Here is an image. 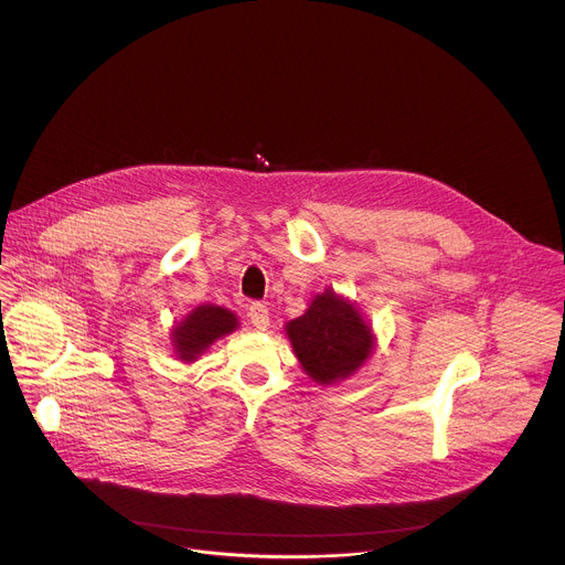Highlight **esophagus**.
<instances>
[{"label": "esophagus", "mask_w": 565, "mask_h": 565, "mask_svg": "<svg viewBox=\"0 0 565 565\" xmlns=\"http://www.w3.org/2000/svg\"><path fill=\"white\" fill-rule=\"evenodd\" d=\"M248 317H250V324L259 331H266L270 327V315H268V308L262 303V301H253L248 306Z\"/></svg>", "instance_id": "34e87169"}]
</instances>
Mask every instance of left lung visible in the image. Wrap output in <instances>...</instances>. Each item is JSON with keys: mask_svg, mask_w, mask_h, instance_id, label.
Segmentation results:
<instances>
[{"mask_svg": "<svg viewBox=\"0 0 565 565\" xmlns=\"http://www.w3.org/2000/svg\"><path fill=\"white\" fill-rule=\"evenodd\" d=\"M292 351L317 384H333L353 375L373 353V331L349 299L331 288L312 299L308 310L288 321Z\"/></svg>", "mask_w": 565, "mask_h": 565, "instance_id": "obj_1", "label": "left lung"}]
</instances>
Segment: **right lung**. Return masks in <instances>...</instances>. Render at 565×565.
I'll list each match as a JSON object with an SVG mask.
<instances>
[{
	"instance_id": "add662e5",
	"label": "right lung",
	"mask_w": 565,
	"mask_h": 565,
	"mask_svg": "<svg viewBox=\"0 0 565 565\" xmlns=\"http://www.w3.org/2000/svg\"><path fill=\"white\" fill-rule=\"evenodd\" d=\"M236 327H238V321L232 310L214 306V303L199 306L172 329L174 353L183 362H194L216 340L230 335Z\"/></svg>"
}]
</instances>
